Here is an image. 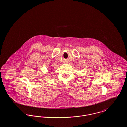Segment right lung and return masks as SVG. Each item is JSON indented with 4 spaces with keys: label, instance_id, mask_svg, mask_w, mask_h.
Segmentation results:
<instances>
[{
    "label": "right lung",
    "instance_id": "obj_1",
    "mask_svg": "<svg viewBox=\"0 0 127 127\" xmlns=\"http://www.w3.org/2000/svg\"><path fill=\"white\" fill-rule=\"evenodd\" d=\"M52 70V69H51V70H51H51Z\"/></svg>",
    "mask_w": 127,
    "mask_h": 127
}]
</instances>
